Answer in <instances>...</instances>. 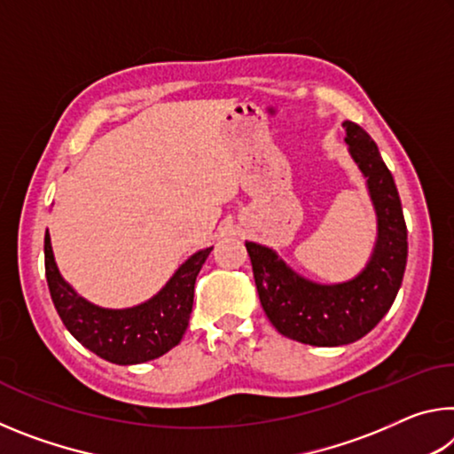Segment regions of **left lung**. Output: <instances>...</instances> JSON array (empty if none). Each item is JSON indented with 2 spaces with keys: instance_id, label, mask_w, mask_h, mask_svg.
Returning a JSON list of instances; mask_svg holds the SVG:
<instances>
[{
  "instance_id": "left-lung-1",
  "label": "left lung",
  "mask_w": 454,
  "mask_h": 454,
  "mask_svg": "<svg viewBox=\"0 0 454 454\" xmlns=\"http://www.w3.org/2000/svg\"><path fill=\"white\" fill-rule=\"evenodd\" d=\"M342 128L376 214L374 248L363 270L347 282L320 284L292 270L268 246L246 242L268 320L282 336L310 347H342L371 333L395 302L409 252L393 174L363 128L355 121Z\"/></svg>"
}]
</instances>
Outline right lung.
<instances>
[{"label":"right lung","instance_id":"obj_1","mask_svg":"<svg viewBox=\"0 0 454 454\" xmlns=\"http://www.w3.org/2000/svg\"><path fill=\"white\" fill-rule=\"evenodd\" d=\"M43 252L51 301L70 334L99 358L126 366L148 363L180 344L194 304L196 276L212 248L192 254L158 294L129 309H102L80 296L58 270L50 232Z\"/></svg>","mask_w":454,"mask_h":454}]
</instances>
